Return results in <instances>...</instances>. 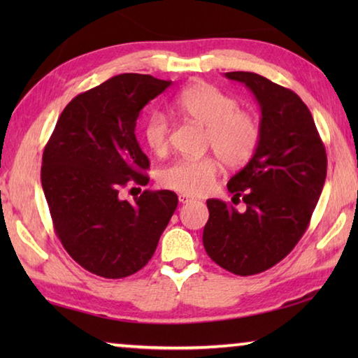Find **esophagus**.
<instances>
[{
    "mask_svg": "<svg viewBox=\"0 0 358 358\" xmlns=\"http://www.w3.org/2000/svg\"><path fill=\"white\" fill-rule=\"evenodd\" d=\"M178 201H180V203H189V202L194 201V199L189 197V196H186V194H180Z\"/></svg>",
    "mask_w": 358,
    "mask_h": 358,
    "instance_id": "esophagus-1",
    "label": "esophagus"
}]
</instances>
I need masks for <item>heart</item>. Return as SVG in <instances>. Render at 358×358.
<instances>
[{"label": "heart", "instance_id": "1", "mask_svg": "<svg viewBox=\"0 0 358 358\" xmlns=\"http://www.w3.org/2000/svg\"><path fill=\"white\" fill-rule=\"evenodd\" d=\"M175 112L205 128V148L211 150L229 169L248 164L256 155L262 136L259 120L241 110L238 101L210 83H194L173 99ZM143 138L156 155L166 153L171 138V123L164 113L153 112L145 121ZM220 171L216 157L178 159L159 173V183L186 196L210 189Z\"/></svg>", "mask_w": 358, "mask_h": 358}]
</instances>
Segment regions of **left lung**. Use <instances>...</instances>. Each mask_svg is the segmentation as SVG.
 <instances>
[{"mask_svg": "<svg viewBox=\"0 0 358 358\" xmlns=\"http://www.w3.org/2000/svg\"><path fill=\"white\" fill-rule=\"evenodd\" d=\"M256 96L260 143L229 180L232 202L208 199L203 246L224 270L250 276L271 268L294 250L316 208L327 177V153L313 115L299 94L254 72H226Z\"/></svg>", "mask_w": 358, "mask_h": 358, "instance_id": "8db88e82", "label": "left lung"}]
</instances>
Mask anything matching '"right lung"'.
<instances>
[{
	"label": "right lung",
	"mask_w": 358,
	"mask_h": 358,
	"mask_svg": "<svg viewBox=\"0 0 358 358\" xmlns=\"http://www.w3.org/2000/svg\"><path fill=\"white\" fill-rule=\"evenodd\" d=\"M171 80L120 74L76 96L42 155L41 181L57 237L92 273L120 280L143 268L178 205L167 189L120 197L129 181L147 185L150 167L136 138L142 108Z\"/></svg>",
	"instance_id": "right-lung-1"
}]
</instances>
